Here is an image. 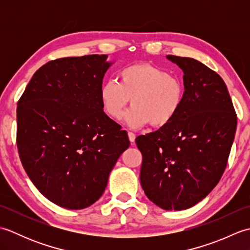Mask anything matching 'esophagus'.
Masks as SVG:
<instances>
[{"mask_svg": "<svg viewBox=\"0 0 250 250\" xmlns=\"http://www.w3.org/2000/svg\"><path fill=\"white\" fill-rule=\"evenodd\" d=\"M128 136H129V140H130V142L131 143H134V141H135V134L134 133H132V132H128Z\"/></svg>", "mask_w": 250, "mask_h": 250, "instance_id": "esophagus-1", "label": "esophagus"}]
</instances>
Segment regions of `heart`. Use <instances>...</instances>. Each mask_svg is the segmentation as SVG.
I'll use <instances>...</instances> for the list:
<instances>
[{
  "instance_id": "heart-1",
  "label": "heart",
  "mask_w": 250,
  "mask_h": 250,
  "mask_svg": "<svg viewBox=\"0 0 250 250\" xmlns=\"http://www.w3.org/2000/svg\"><path fill=\"white\" fill-rule=\"evenodd\" d=\"M118 83L105 82L100 100L110 118L121 119L130 101L133 104L125 119L132 129L150 124L153 128L168 125L180 110L185 87L178 77L149 63H137L118 72Z\"/></svg>"
}]
</instances>
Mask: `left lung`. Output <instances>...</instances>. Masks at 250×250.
<instances>
[{
	"label": "left lung",
	"instance_id": "obj_1",
	"mask_svg": "<svg viewBox=\"0 0 250 250\" xmlns=\"http://www.w3.org/2000/svg\"><path fill=\"white\" fill-rule=\"evenodd\" d=\"M184 72L185 99L168 125L137 136L141 185L166 210L187 209L208 194L225 172L237 118L225 82L192 58L168 55Z\"/></svg>",
	"mask_w": 250,
	"mask_h": 250
}]
</instances>
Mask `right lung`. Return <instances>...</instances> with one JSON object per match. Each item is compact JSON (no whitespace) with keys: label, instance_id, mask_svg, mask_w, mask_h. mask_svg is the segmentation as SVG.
I'll return each mask as SVG.
<instances>
[{"label":"right lung","instance_id":"right-lung-1","mask_svg":"<svg viewBox=\"0 0 250 250\" xmlns=\"http://www.w3.org/2000/svg\"><path fill=\"white\" fill-rule=\"evenodd\" d=\"M106 55L62 58L35 72L17 107V146L31 182L68 209L98 201L109 173L130 146L104 113L100 89L114 62Z\"/></svg>","mask_w":250,"mask_h":250}]
</instances>
